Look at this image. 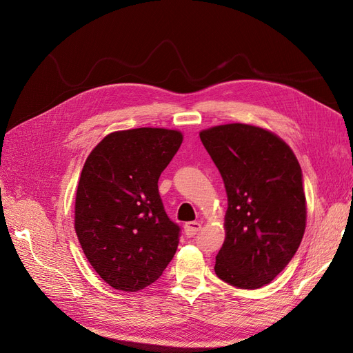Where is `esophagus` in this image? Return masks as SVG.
<instances>
[{
    "mask_svg": "<svg viewBox=\"0 0 353 353\" xmlns=\"http://www.w3.org/2000/svg\"><path fill=\"white\" fill-rule=\"evenodd\" d=\"M200 229H201V225L197 223V221H189V223L184 225V233H186L188 237H193Z\"/></svg>",
    "mask_w": 353,
    "mask_h": 353,
    "instance_id": "1",
    "label": "esophagus"
}]
</instances>
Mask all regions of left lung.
I'll return each mask as SVG.
<instances>
[{
    "label": "left lung",
    "instance_id": "8db88e82",
    "mask_svg": "<svg viewBox=\"0 0 353 353\" xmlns=\"http://www.w3.org/2000/svg\"><path fill=\"white\" fill-rule=\"evenodd\" d=\"M225 181L226 239L214 272L240 289L270 283L299 249L306 228L302 169L290 147L242 123L200 132Z\"/></svg>",
    "mask_w": 353,
    "mask_h": 353
}]
</instances>
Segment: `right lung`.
<instances>
[{
    "label": "right lung",
    "instance_id": "add662e5",
    "mask_svg": "<svg viewBox=\"0 0 353 353\" xmlns=\"http://www.w3.org/2000/svg\"><path fill=\"white\" fill-rule=\"evenodd\" d=\"M181 141L177 130H123L85 160L74 228L90 265L111 288L137 292L154 283L177 250L180 228L167 216L157 183Z\"/></svg>",
    "mask_w": 353,
    "mask_h": 353
}]
</instances>
